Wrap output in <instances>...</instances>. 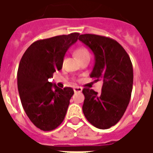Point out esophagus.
<instances>
[{
  "instance_id": "obj_1",
  "label": "esophagus",
  "mask_w": 153,
  "mask_h": 153,
  "mask_svg": "<svg viewBox=\"0 0 153 153\" xmlns=\"http://www.w3.org/2000/svg\"><path fill=\"white\" fill-rule=\"evenodd\" d=\"M82 90H83V88H82V87H79V86L74 87V91L75 93H79V92H82Z\"/></svg>"
}]
</instances>
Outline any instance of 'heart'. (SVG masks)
<instances>
[{"mask_svg":"<svg viewBox=\"0 0 153 153\" xmlns=\"http://www.w3.org/2000/svg\"><path fill=\"white\" fill-rule=\"evenodd\" d=\"M75 53H76L77 56L79 58V60L83 59V58H85V57L91 56L89 50L88 48H86V47H79V49H77ZM64 61H65V58L63 59V62Z\"/></svg>","mask_w":153,"mask_h":153,"instance_id":"1","label":"heart"}]
</instances>
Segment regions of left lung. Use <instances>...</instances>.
<instances>
[{
  "label": "left lung",
  "mask_w": 153,
  "mask_h": 153,
  "mask_svg": "<svg viewBox=\"0 0 153 153\" xmlns=\"http://www.w3.org/2000/svg\"><path fill=\"white\" fill-rule=\"evenodd\" d=\"M79 40L95 55L91 78L103 80L101 93L84 88L83 112L96 128L106 129L117 124L125 114L133 88V65L120 44L112 38L96 34H81Z\"/></svg>",
  "instance_id": "8db88e82"
}]
</instances>
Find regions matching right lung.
<instances>
[{"label": "right lung", "mask_w": 153, "mask_h": 153, "mask_svg": "<svg viewBox=\"0 0 153 153\" xmlns=\"http://www.w3.org/2000/svg\"><path fill=\"white\" fill-rule=\"evenodd\" d=\"M79 33H73L34 42L23 55L17 73L18 90L25 113L37 128L51 131L63 122L72 88L63 89L48 79L61 70L65 54Z\"/></svg>", "instance_id": "right-lung-1"}]
</instances>
